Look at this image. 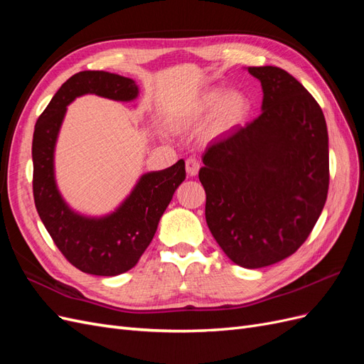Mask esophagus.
Returning <instances> with one entry per match:
<instances>
[{
	"label": "esophagus",
	"instance_id": "obj_1",
	"mask_svg": "<svg viewBox=\"0 0 364 364\" xmlns=\"http://www.w3.org/2000/svg\"><path fill=\"white\" fill-rule=\"evenodd\" d=\"M185 167H186V173H188L190 176H196L200 170V162L196 158H188L185 162Z\"/></svg>",
	"mask_w": 364,
	"mask_h": 364
}]
</instances>
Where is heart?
I'll return each instance as SVG.
<instances>
[{
  "label": "heart",
  "mask_w": 364,
  "mask_h": 364,
  "mask_svg": "<svg viewBox=\"0 0 364 364\" xmlns=\"http://www.w3.org/2000/svg\"><path fill=\"white\" fill-rule=\"evenodd\" d=\"M218 105V118L222 123H235L245 112V100L237 92H228L222 97L220 92H211L205 95L202 106L203 109H213Z\"/></svg>",
  "instance_id": "obj_1"
}]
</instances>
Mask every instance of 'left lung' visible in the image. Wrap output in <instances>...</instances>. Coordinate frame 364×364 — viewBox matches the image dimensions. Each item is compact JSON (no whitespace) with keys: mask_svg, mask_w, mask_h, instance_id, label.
<instances>
[{"mask_svg":"<svg viewBox=\"0 0 364 364\" xmlns=\"http://www.w3.org/2000/svg\"><path fill=\"white\" fill-rule=\"evenodd\" d=\"M262 86V114L206 147L199 179L209 230L246 269L299 249L329 186L328 130L314 97L278 67H249Z\"/></svg>","mask_w":364,"mask_h":364,"instance_id":"8db88e82","label":"left lung"}]
</instances>
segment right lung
I'll return each instance as SVG.
<instances>
[{
	"label": "right lung",
	"mask_w": 364,
	"mask_h": 364,
	"mask_svg": "<svg viewBox=\"0 0 364 364\" xmlns=\"http://www.w3.org/2000/svg\"><path fill=\"white\" fill-rule=\"evenodd\" d=\"M83 94L130 102L136 98L138 86L118 74L80 71L59 87L33 134V197L54 245L74 267L98 277H117L135 267L150 245L161 215L185 179V162L181 159L162 171L142 176L111 215L87 218L73 213L56 188L53 155L67 106Z\"/></svg>",
	"instance_id": "1"
}]
</instances>
